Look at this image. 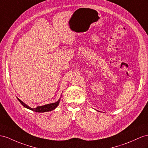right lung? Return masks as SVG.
<instances>
[{
    "label": "right lung",
    "mask_w": 148,
    "mask_h": 148,
    "mask_svg": "<svg viewBox=\"0 0 148 148\" xmlns=\"http://www.w3.org/2000/svg\"><path fill=\"white\" fill-rule=\"evenodd\" d=\"M17 99L19 101L20 103L22 104V105L24 107L27 108L29 109H31V111H36L37 112H47V111H51L54 110V109L58 106L59 104V101H59H58L57 102L54 103H51V104H48L46 105H44V106H38L36 108H30L29 106H28L27 105H26L25 103H24L23 102H22L21 99H18L17 98Z\"/></svg>",
    "instance_id": "obj_1"
}]
</instances>
